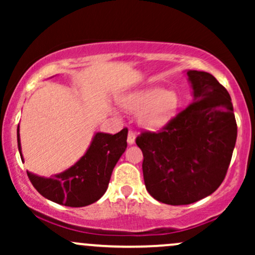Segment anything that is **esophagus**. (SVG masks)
Segmentation results:
<instances>
[{
    "label": "esophagus",
    "instance_id": "34e87169",
    "mask_svg": "<svg viewBox=\"0 0 255 255\" xmlns=\"http://www.w3.org/2000/svg\"><path fill=\"white\" fill-rule=\"evenodd\" d=\"M127 141L129 145H133L135 142V133L133 130L128 131V136H127Z\"/></svg>",
    "mask_w": 255,
    "mask_h": 255
}]
</instances>
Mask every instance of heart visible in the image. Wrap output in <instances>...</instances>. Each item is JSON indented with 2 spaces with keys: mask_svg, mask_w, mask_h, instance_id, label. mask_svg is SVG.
<instances>
[{
  "mask_svg": "<svg viewBox=\"0 0 255 255\" xmlns=\"http://www.w3.org/2000/svg\"><path fill=\"white\" fill-rule=\"evenodd\" d=\"M125 109L137 113V121L146 128L164 127L176 115L180 97L175 91L159 85L134 91L120 98Z\"/></svg>",
  "mask_w": 255,
  "mask_h": 255,
  "instance_id": "1",
  "label": "heart"
}]
</instances>
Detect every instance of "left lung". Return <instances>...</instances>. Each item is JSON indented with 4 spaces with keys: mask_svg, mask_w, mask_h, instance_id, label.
Returning <instances> with one entry per match:
<instances>
[{
    "mask_svg": "<svg viewBox=\"0 0 255 255\" xmlns=\"http://www.w3.org/2000/svg\"><path fill=\"white\" fill-rule=\"evenodd\" d=\"M193 103L157 133L142 131L147 192L168 205L209 197L223 182L238 136L229 92L210 73L188 71Z\"/></svg>",
    "mask_w": 255,
    "mask_h": 255,
    "instance_id": "1",
    "label": "left lung"
}]
</instances>
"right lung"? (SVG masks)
I'll use <instances>...</instances> for the list:
<instances>
[{
  "label": "right lung",
  "mask_w": 255,
  "mask_h": 255,
  "mask_svg": "<svg viewBox=\"0 0 255 255\" xmlns=\"http://www.w3.org/2000/svg\"><path fill=\"white\" fill-rule=\"evenodd\" d=\"M128 129L116 134H95L90 147L71 168L52 177H42L27 171L34 188L44 198L71 207H83L99 200L107 192L111 172L127 148ZM17 147L24 160L17 127Z\"/></svg>",
  "instance_id": "add662e5"
}]
</instances>
